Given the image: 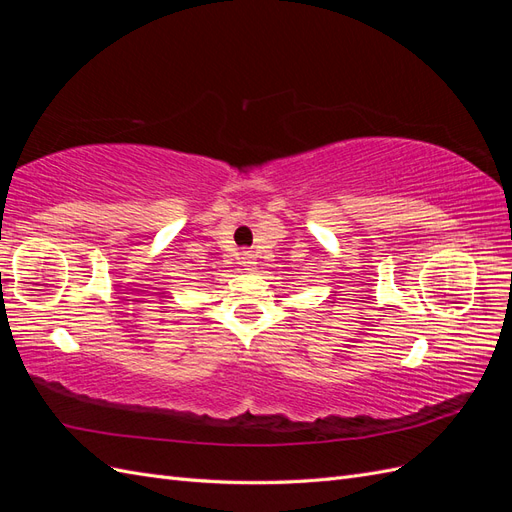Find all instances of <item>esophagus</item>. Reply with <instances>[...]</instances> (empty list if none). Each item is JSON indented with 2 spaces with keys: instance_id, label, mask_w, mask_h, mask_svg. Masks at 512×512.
<instances>
[{
  "instance_id": "1",
  "label": "esophagus",
  "mask_w": 512,
  "mask_h": 512,
  "mask_svg": "<svg viewBox=\"0 0 512 512\" xmlns=\"http://www.w3.org/2000/svg\"><path fill=\"white\" fill-rule=\"evenodd\" d=\"M241 265L245 267V271H254L256 269V260H254V256L250 252H243L241 254Z\"/></svg>"
}]
</instances>
